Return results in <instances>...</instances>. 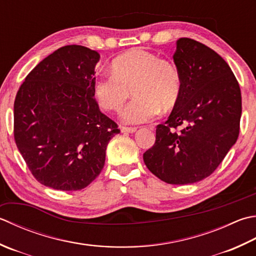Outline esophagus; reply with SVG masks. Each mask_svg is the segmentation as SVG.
<instances>
[{
  "label": "esophagus",
  "mask_w": 256,
  "mask_h": 256,
  "mask_svg": "<svg viewBox=\"0 0 256 256\" xmlns=\"http://www.w3.org/2000/svg\"><path fill=\"white\" fill-rule=\"evenodd\" d=\"M136 131V128H128V126H122L121 132L122 133H134Z\"/></svg>",
  "instance_id": "esophagus-1"
}]
</instances>
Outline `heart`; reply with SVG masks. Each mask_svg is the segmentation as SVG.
Returning <instances> with one entry per match:
<instances>
[{
	"label": "heart",
	"instance_id": "obj_1",
	"mask_svg": "<svg viewBox=\"0 0 256 256\" xmlns=\"http://www.w3.org/2000/svg\"><path fill=\"white\" fill-rule=\"evenodd\" d=\"M183 81L178 68L170 60L141 48H134L115 58L111 73L103 74L93 83L95 101L105 111H118L130 94L134 98L121 113L124 123L151 121L161 108L176 106L182 95Z\"/></svg>",
	"mask_w": 256,
	"mask_h": 256
}]
</instances>
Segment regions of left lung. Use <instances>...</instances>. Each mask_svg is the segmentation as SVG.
Segmentation results:
<instances>
[{
	"label": "left lung",
	"instance_id": "obj_1",
	"mask_svg": "<svg viewBox=\"0 0 256 256\" xmlns=\"http://www.w3.org/2000/svg\"><path fill=\"white\" fill-rule=\"evenodd\" d=\"M173 58L183 81L181 98L156 126L143 160L163 182L191 184L210 176L236 142L241 90L228 64L195 40H178Z\"/></svg>",
	"mask_w": 256,
	"mask_h": 256
}]
</instances>
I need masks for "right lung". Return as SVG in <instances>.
<instances>
[{
	"instance_id": "obj_1",
	"label": "right lung",
	"mask_w": 256,
	"mask_h": 256,
	"mask_svg": "<svg viewBox=\"0 0 256 256\" xmlns=\"http://www.w3.org/2000/svg\"><path fill=\"white\" fill-rule=\"evenodd\" d=\"M100 54L60 48L25 78L14 101V140L38 181L60 191L86 188L101 173L118 124L93 95Z\"/></svg>"
}]
</instances>
